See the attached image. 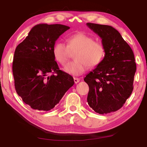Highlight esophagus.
<instances>
[{
  "mask_svg": "<svg viewBox=\"0 0 147 147\" xmlns=\"http://www.w3.org/2000/svg\"><path fill=\"white\" fill-rule=\"evenodd\" d=\"M80 80V79L79 78H76V77H74V83H75V84L78 83Z\"/></svg>",
  "mask_w": 147,
  "mask_h": 147,
  "instance_id": "34e87169",
  "label": "esophagus"
}]
</instances>
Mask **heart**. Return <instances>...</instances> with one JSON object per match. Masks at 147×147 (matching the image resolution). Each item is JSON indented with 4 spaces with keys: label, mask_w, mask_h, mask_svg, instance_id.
Masks as SVG:
<instances>
[{
    "label": "heart",
    "mask_w": 147,
    "mask_h": 147,
    "mask_svg": "<svg viewBox=\"0 0 147 147\" xmlns=\"http://www.w3.org/2000/svg\"><path fill=\"white\" fill-rule=\"evenodd\" d=\"M67 45L58 42L53 47V53L56 60L61 65L68 61L71 53H75V60L65 67L63 70L71 75L79 76L88 67L98 66L105 56L106 49L104 45L95 41L93 38L82 32L72 35L67 39Z\"/></svg>",
    "instance_id": "obj_1"
}]
</instances>
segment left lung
<instances>
[{
    "label": "left lung",
    "instance_id": "1",
    "mask_svg": "<svg viewBox=\"0 0 147 147\" xmlns=\"http://www.w3.org/2000/svg\"><path fill=\"white\" fill-rule=\"evenodd\" d=\"M102 39L105 56L84 81L89 86V106L99 114L121 108L133 91L136 63L129 45L113 27L91 23L86 24Z\"/></svg>",
    "mask_w": 147,
    "mask_h": 147
}]
</instances>
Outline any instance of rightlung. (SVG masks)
<instances>
[{
  "mask_svg": "<svg viewBox=\"0 0 147 147\" xmlns=\"http://www.w3.org/2000/svg\"><path fill=\"white\" fill-rule=\"evenodd\" d=\"M69 28L59 24H37L16 47L12 65L15 88L32 109L51 110L74 85L73 77L59 70L53 53L56 41Z\"/></svg>",
  "mask_w": 147,
  "mask_h": 147,
  "instance_id": "right-lung-1",
  "label": "right lung"
}]
</instances>
